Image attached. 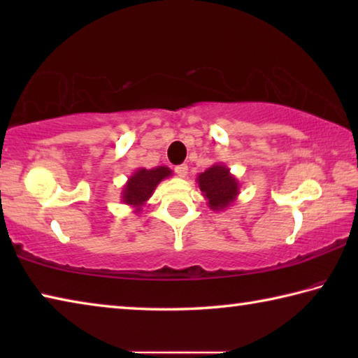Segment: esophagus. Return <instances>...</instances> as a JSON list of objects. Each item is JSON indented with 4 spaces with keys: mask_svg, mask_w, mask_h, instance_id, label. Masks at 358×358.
Returning <instances> with one entry per match:
<instances>
[{
    "mask_svg": "<svg viewBox=\"0 0 358 358\" xmlns=\"http://www.w3.org/2000/svg\"><path fill=\"white\" fill-rule=\"evenodd\" d=\"M175 173L178 175V177H181V178H185L186 175H187V166L186 164H181V166H177L175 167Z\"/></svg>",
    "mask_w": 358,
    "mask_h": 358,
    "instance_id": "obj_1",
    "label": "esophagus"
}]
</instances>
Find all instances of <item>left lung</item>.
Segmentation results:
<instances>
[{
    "instance_id": "1",
    "label": "left lung",
    "mask_w": 358,
    "mask_h": 358,
    "mask_svg": "<svg viewBox=\"0 0 358 358\" xmlns=\"http://www.w3.org/2000/svg\"><path fill=\"white\" fill-rule=\"evenodd\" d=\"M197 185L201 187L202 196L207 201L210 210L222 211L237 201L240 194V183L235 175L230 173V169L216 162L207 171L199 173Z\"/></svg>"
}]
</instances>
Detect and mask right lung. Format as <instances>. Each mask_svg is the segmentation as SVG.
<instances>
[{"label":"right lung","mask_w":358,"mask_h":358,"mask_svg":"<svg viewBox=\"0 0 358 358\" xmlns=\"http://www.w3.org/2000/svg\"><path fill=\"white\" fill-rule=\"evenodd\" d=\"M172 171L166 166H157L155 169L141 167L131 175L121 191V202L134 208V213H141L147 205L148 199L153 196L156 186L162 180L169 178Z\"/></svg>","instance_id":"obj_1"}]
</instances>
